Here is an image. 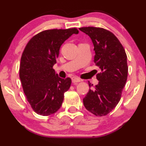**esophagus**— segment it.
<instances>
[{"mask_svg":"<svg viewBox=\"0 0 146 146\" xmlns=\"http://www.w3.org/2000/svg\"><path fill=\"white\" fill-rule=\"evenodd\" d=\"M81 82V80L80 78H77V77H73L72 78V82L73 83H78Z\"/></svg>","mask_w":146,"mask_h":146,"instance_id":"esophagus-1","label":"esophagus"}]
</instances>
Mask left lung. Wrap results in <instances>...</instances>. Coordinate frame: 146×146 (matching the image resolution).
<instances>
[{
  "label": "left lung",
  "instance_id": "8db88e82",
  "mask_svg": "<svg viewBox=\"0 0 146 146\" xmlns=\"http://www.w3.org/2000/svg\"><path fill=\"white\" fill-rule=\"evenodd\" d=\"M91 39L94 46V62L102 72L97 75L98 84L90 89L83 99L87 110L96 116H104L111 112L121 99L128 77L127 56L117 37L103 28L79 29ZM90 88L93 86L88 82Z\"/></svg>",
  "mask_w": 146,
  "mask_h": 146
}]
</instances>
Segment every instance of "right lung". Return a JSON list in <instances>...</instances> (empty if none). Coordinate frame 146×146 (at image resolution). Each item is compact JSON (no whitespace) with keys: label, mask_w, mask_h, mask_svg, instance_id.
I'll use <instances>...</instances> for the list:
<instances>
[{"label":"right lung","mask_w":146,"mask_h":146,"mask_svg":"<svg viewBox=\"0 0 146 146\" xmlns=\"http://www.w3.org/2000/svg\"><path fill=\"white\" fill-rule=\"evenodd\" d=\"M78 33L75 28L42 31L30 40L23 51L20 79L27 100L38 115H51L61 107L71 80L60 78L53 66L61 45Z\"/></svg>","instance_id":"1"}]
</instances>
